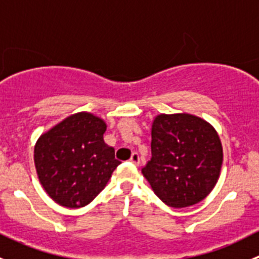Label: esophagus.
Here are the masks:
<instances>
[{"instance_id": "esophagus-1", "label": "esophagus", "mask_w": 259, "mask_h": 259, "mask_svg": "<svg viewBox=\"0 0 259 259\" xmlns=\"http://www.w3.org/2000/svg\"><path fill=\"white\" fill-rule=\"evenodd\" d=\"M130 161L135 165H140V156L138 153H133L132 154V158H130Z\"/></svg>"}]
</instances>
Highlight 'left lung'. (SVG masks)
Wrapping results in <instances>:
<instances>
[{"instance_id":"obj_1","label":"left lung","mask_w":259,"mask_h":259,"mask_svg":"<svg viewBox=\"0 0 259 259\" xmlns=\"http://www.w3.org/2000/svg\"><path fill=\"white\" fill-rule=\"evenodd\" d=\"M223 146L214 126L188 113L159 114L151 124V158L142 173L169 207L202 202L221 176Z\"/></svg>"}]
</instances>
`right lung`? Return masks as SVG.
I'll use <instances>...</instances> for the list:
<instances>
[{
  "instance_id": "1",
  "label": "right lung",
  "mask_w": 259,
  "mask_h": 259,
  "mask_svg": "<svg viewBox=\"0 0 259 259\" xmlns=\"http://www.w3.org/2000/svg\"><path fill=\"white\" fill-rule=\"evenodd\" d=\"M106 122L80 111L65 117L40 135L33 161L49 197L65 208H81L105 188L120 161L104 142Z\"/></svg>"
}]
</instances>
